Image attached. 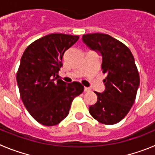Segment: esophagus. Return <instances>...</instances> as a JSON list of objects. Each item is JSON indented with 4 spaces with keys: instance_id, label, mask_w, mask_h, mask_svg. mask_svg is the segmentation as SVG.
I'll return each instance as SVG.
<instances>
[{
    "instance_id": "esophagus-1",
    "label": "esophagus",
    "mask_w": 155,
    "mask_h": 155,
    "mask_svg": "<svg viewBox=\"0 0 155 155\" xmlns=\"http://www.w3.org/2000/svg\"><path fill=\"white\" fill-rule=\"evenodd\" d=\"M84 91H85V92H89V91H90V89H89V88H88V87H85L84 88Z\"/></svg>"
}]
</instances>
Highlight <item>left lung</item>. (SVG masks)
I'll return each mask as SVG.
<instances>
[{"label": "left lung", "mask_w": 155, "mask_h": 155, "mask_svg": "<svg viewBox=\"0 0 155 155\" xmlns=\"http://www.w3.org/2000/svg\"><path fill=\"white\" fill-rule=\"evenodd\" d=\"M82 40L102 56V71L105 91L95 92L97 102L89 108L99 122L114 125L123 119L136 98L140 77L131 50L124 43L105 34H84Z\"/></svg>", "instance_id": "1"}]
</instances>
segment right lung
Listing matches in <instances>:
<instances>
[{
  "label": "right lung",
  "instance_id": "right-lung-1",
  "mask_svg": "<svg viewBox=\"0 0 155 155\" xmlns=\"http://www.w3.org/2000/svg\"><path fill=\"white\" fill-rule=\"evenodd\" d=\"M79 36L51 34L30 44L17 73V82L24 106L33 118L46 126L60 123L68 115L75 97L84 86L57 79L66 50Z\"/></svg>",
  "mask_w": 155,
  "mask_h": 155
}]
</instances>
